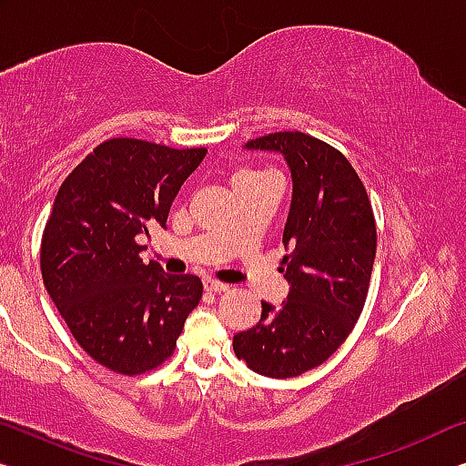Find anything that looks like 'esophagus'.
Listing matches in <instances>:
<instances>
[{"label": "esophagus", "instance_id": "obj_1", "mask_svg": "<svg viewBox=\"0 0 466 466\" xmlns=\"http://www.w3.org/2000/svg\"><path fill=\"white\" fill-rule=\"evenodd\" d=\"M205 289L211 290V293H224V290H230V284L213 280V278H207L205 280Z\"/></svg>", "mask_w": 466, "mask_h": 466}]
</instances>
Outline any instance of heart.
Instances as JSON below:
<instances>
[{
  "mask_svg": "<svg viewBox=\"0 0 466 466\" xmlns=\"http://www.w3.org/2000/svg\"><path fill=\"white\" fill-rule=\"evenodd\" d=\"M240 173H261V171H255V169H245V171H240Z\"/></svg>",
  "mask_w": 466,
  "mask_h": 466,
  "instance_id": "obj_1",
  "label": "heart"
}]
</instances>
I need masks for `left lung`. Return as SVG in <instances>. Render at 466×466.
<instances>
[{
    "instance_id": "left-lung-1",
    "label": "left lung",
    "mask_w": 466,
    "mask_h": 466,
    "mask_svg": "<svg viewBox=\"0 0 466 466\" xmlns=\"http://www.w3.org/2000/svg\"><path fill=\"white\" fill-rule=\"evenodd\" d=\"M280 152L293 177L284 226L282 272L290 289L280 308L261 303V320L234 337L251 370L290 379L324 364L353 330L370 287L377 224L362 179L330 144L301 131L247 142Z\"/></svg>"
}]
</instances>
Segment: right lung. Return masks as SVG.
Wrapping results in <instances>:
<instances>
[{"mask_svg":"<svg viewBox=\"0 0 466 466\" xmlns=\"http://www.w3.org/2000/svg\"><path fill=\"white\" fill-rule=\"evenodd\" d=\"M205 155L110 137L56 194L41 238L44 284L77 343L116 374L136 377L171 358L203 297L198 276L165 274L140 253Z\"/></svg>","mask_w":466,"mask_h":466,"instance_id":"right-lung-1","label":"right lung"}]
</instances>
